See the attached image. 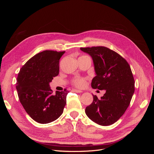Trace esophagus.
Listing matches in <instances>:
<instances>
[{
	"label": "esophagus",
	"instance_id": "esophagus-1",
	"mask_svg": "<svg viewBox=\"0 0 154 154\" xmlns=\"http://www.w3.org/2000/svg\"><path fill=\"white\" fill-rule=\"evenodd\" d=\"M72 92H77V93H81V92H82V91L77 90V89H72Z\"/></svg>",
	"mask_w": 154,
	"mask_h": 154
}]
</instances>
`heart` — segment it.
Segmentation results:
<instances>
[{
	"instance_id": "1",
	"label": "heart",
	"mask_w": 154,
	"mask_h": 154,
	"mask_svg": "<svg viewBox=\"0 0 154 154\" xmlns=\"http://www.w3.org/2000/svg\"><path fill=\"white\" fill-rule=\"evenodd\" d=\"M73 84L77 87H83L86 84V81L85 79L81 77H76L72 81Z\"/></svg>"
}]
</instances>
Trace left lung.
Here are the masks:
<instances>
[{
  "label": "left lung",
  "instance_id": "1",
  "mask_svg": "<svg viewBox=\"0 0 154 154\" xmlns=\"http://www.w3.org/2000/svg\"><path fill=\"white\" fill-rule=\"evenodd\" d=\"M80 49L89 54L94 63L96 75L91 87L106 91L101 99L93 95L92 103L85 109L86 115L98 125H112L123 115L134 94L131 69L122 56L107 48L97 46Z\"/></svg>",
  "mask_w": 154,
  "mask_h": 154
}]
</instances>
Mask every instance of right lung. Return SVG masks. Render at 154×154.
<instances>
[{
	"mask_svg": "<svg viewBox=\"0 0 154 154\" xmlns=\"http://www.w3.org/2000/svg\"><path fill=\"white\" fill-rule=\"evenodd\" d=\"M65 51L46 50L32 57L20 69L17 79L18 98L35 122L49 123L62 115L69 91L53 94L49 83L59 74V61Z\"/></svg>",
	"mask_w": 154,
	"mask_h": 154,
	"instance_id": "obj_1",
	"label": "right lung"
}]
</instances>
